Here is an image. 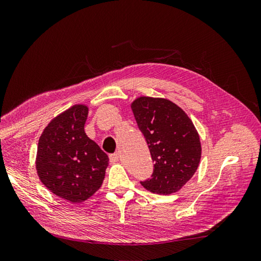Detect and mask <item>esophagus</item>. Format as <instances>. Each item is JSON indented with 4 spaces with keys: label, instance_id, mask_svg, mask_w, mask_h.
Instances as JSON below:
<instances>
[{
    "label": "esophagus",
    "instance_id": "esophagus-1",
    "mask_svg": "<svg viewBox=\"0 0 261 261\" xmlns=\"http://www.w3.org/2000/svg\"><path fill=\"white\" fill-rule=\"evenodd\" d=\"M110 161H111L112 163L117 162V161H118V154H116V153L111 154V155H110Z\"/></svg>",
    "mask_w": 261,
    "mask_h": 261
}]
</instances>
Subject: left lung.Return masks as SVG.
I'll list each match as a JSON object with an SVG mask.
<instances>
[{
  "label": "left lung",
  "instance_id": "obj_1",
  "mask_svg": "<svg viewBox=\"0 0 261 261\" xmlns=\"http://www.w3.org/2000/svg\"><path fill=\"white\" fill-rule=\"evenodd\" d=\"M131 108L155 163L150 178L140 184L161 195L179 191L200 163L201 143L195 126L181 108L167 99L140 97Z\"/></svg>",
  "mask_w": 261,
  "mask_h": 261
}]
</instances>
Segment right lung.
<instances>
[{"label": "right lung", "instance_id": "add662e5", "mask_svg": "<svg viewBox=\"0 0 261 261\" xmlns=\"http://www.w3.org/2000/svg\"><path fill=\"white\" fill-rule=\"evenodd\" d=\"M88 107L75 105L52 120L41 135L36 170L44 186L72 203L88 200L100 188L107 154L84 132Z\"/></svg>", "mask_w": 261, "mask_h": 261}]
</instances>
